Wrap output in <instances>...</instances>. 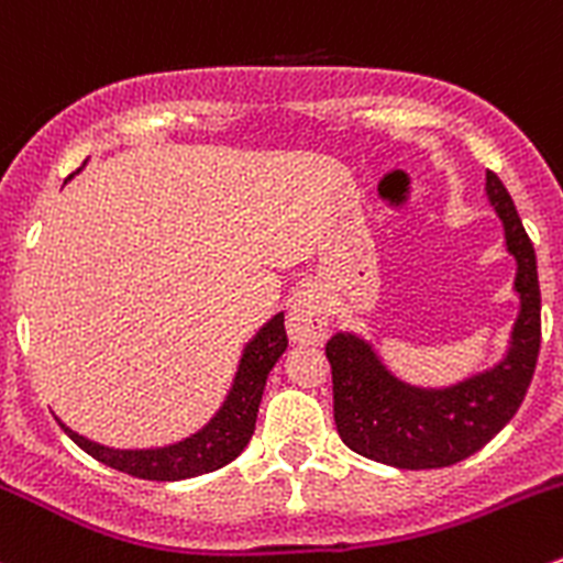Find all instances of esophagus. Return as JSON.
Here are the masks:
<instances>
[{
  "instance_id": "obj_1",
  "label": "esophagus",
  "mask_w": 563,
  "mask_h": 563,
  "mask_svg": "<svg viewBox=\"0 0 563 563\" xmlns=\"http://www.w3.org/2000/svg\"><path fill=\"white\" fill-rule=\"evenodd\" d=\"M287 333L298 344H322L328 339V309L317 289H303L287 311Z\"/></svg>"
}]
</instances>
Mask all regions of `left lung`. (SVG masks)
<instances>
[{
  "instance_id": "1",
  "label": "left lung",
  "mask_w": 563,
  "mask_h": 563,
  "mask_svg": "<svg viewBox=\"0 0 563 563\" xmlns=\"http://www.w3.org/2000/svg\"><path fill=\"white\" fill-rule=\"evenodd\" d=\"M487 199L517 263L520 314L511 328L509 350L493 369L446 388H421L399 380L366 339L342 331L328 339L333 421L344 446L361 457L405 471L446 468L493 441L522 405L542 339L537 254L495 172H487Z\"/></svg>"
}]
</instances>
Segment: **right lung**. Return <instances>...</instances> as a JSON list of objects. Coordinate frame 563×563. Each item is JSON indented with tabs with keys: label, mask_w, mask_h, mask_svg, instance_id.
<instances>
[{
	"label": "right lung",
	"mask_w": 563,
	"mask_h": 563,
	"mask_svg": "<svg viewBox=\"0 0 563 563\" xmlns=\"http://www.w3.org/2000/svg\"><path fill=\"white\" fill-rule=\"evenodd\" d=\"M74 177V175H70ZM287 350V331H284V314L279 311L271 317L257 336L246 344L243 358L238 364L235 380L219 413L208 421L199 432L180 443L164 449H109L100 443L87 441L85 435L70 427L59 424L68 432L76 446L85 449L90 457L109 468L128 473V476L147 478V482H180V478L199 476L224 468L249 446L257 424V410L263 402L265 380L274 369L276 361Z\"/></svg>",
	"instance_id": "right-lung-1"
}]
</instances>
